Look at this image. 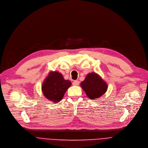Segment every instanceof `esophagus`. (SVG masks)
I'll list each match as a JSON object with an SVG mask.
<instances>
[{"mask_svg":"<svg viewBox=\"0 0 148 148\" xmlns=\"http://www.w3.org/2000/svg\"><path fill=\"white\" fill-rule=\"evenodd\" d=\"M73 86H77L79 85V82L78 81V80H75V81L73 83Z\"/></svg>","mask_w":148,"mask_h":148,"instance_id":"1","label":"esophagus"}]
</instances>
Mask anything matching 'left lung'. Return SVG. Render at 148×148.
<instances>
[{
	"instance_id": "1",
	"label": "left lung",
	"mask_w": 148,
	"mask_h": 148,
	"mask_svg": "<svg viewBox=\"0 0 148 148\" xmlns=\"http://www.w3.org/2000/svg\"><path fill=\"white\" fill-rule=\"evenodd\" d=\"M80 85L87 97L91 100L101 97L108 88L106 82L96 73L88 74Z\"/></svg>"
}]
</instances>
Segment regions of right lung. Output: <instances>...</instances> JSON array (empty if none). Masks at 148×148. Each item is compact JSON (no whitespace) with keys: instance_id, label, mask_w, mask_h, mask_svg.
Masks as SVG:
<instances>
[{"instance_id":"add662e5","label":"right lung","mask_w":148,"mask_h":148,"mask_svg":"<svg viewBox=\"0 0 148 148\" xmlns=\"http://www.w3.org/2000/svg\"><path fill=\"white\" fill-rule=\"evenodd\" d=\"M71 82L65 79L58 71H50L42 84V91L46 99L53 103H58L70 86Z\"/></svg>"}]
</instances>
